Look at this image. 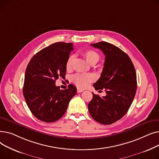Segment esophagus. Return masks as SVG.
<instances>
[{
  "instance_id": "esophagus-1",
  "label": "esophagus",
  "mask_w": 159,
  "mask_h": 159,
  "mask_svg": "<svg viewBox=\"0 0 159 159\" xmlns=\"http://www.w3.org/2000/svg\"><path fill=\"white\" fill-rule=\"evenodd\" d=\"M77 93H81V92H82L83 91H84V89H80V88H77Z\"/></svg>"
}]
</instances>
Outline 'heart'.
Instances as JSON below:
<instances>
[{
    "mask_svg": "<svg viewBox=\"0 0 159 159\" xmlns=\"http://www.w3.org/2000/svg\"><path fill=\"white\" fill-rule=\"evenodd\" d=\"M86 61L91 65L95 64L101 59V55L97 52L92 49H88L83 53ZM75 55L71 54L67 58L66 62V68L67 70H70L75 61ZM93 76L91 74L88 73H76L71 77V80L74 84L80 88H86L89 83L93 80Z\"/></svg>",
    "mask_w": 159,
    "mask_h": 159,
    "instance_id": "b5f03b06",
    "label": "heart"
}]
</instances>
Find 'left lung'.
Returning a JSON list of instances; mask_svg holds the SVG:
<instances>
[{
  "mask_svg": "<svg viewBox=\"0 0 159 159\" xmlns=\"http://www.w3.org/2000/svg\"><path fill=\"white\" fill-rule=\"evenodd\" d=\"M91 46L105 55L101 76L93 86L105 90L106 95L101 97L92 93L88 110L95 120L109 125L122 118L131 106L137 87L136 71L129 56L118 47L106 42Z\"/></svg>",
  "mask_w": 159,
  "mask_h": 159,
  "instance_id": "left-lung-1",
  "label": "left lung"
}]
</instances>
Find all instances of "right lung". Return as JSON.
<instances>
[{
  "label": "right lung",
  "mask_w": 159,
  "mask_h": 159,
  "mask_svg": "<svg viewBox=\"0 0 159 159\" xmlns=\"http://www.w3.org/2000/svg\"><path fill=\"white\" fill-rule=\"evenodd\" d=\"M73 49L72 43H56L41 49L28 64L23 95L32 114L41 121L53 122L60 119L77 93L72 84L62 90L55 85L57 79L65 78L66 62Z\"/></svg>",
  "instance_id": "right-lung-1"
}]
</instances>
